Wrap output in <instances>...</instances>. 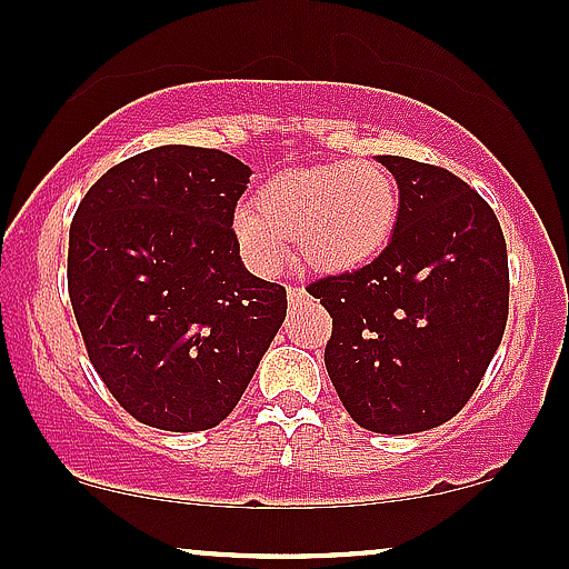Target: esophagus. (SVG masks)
<instances>
[{"label": "esophagus", "instance_id": "1", "mask_svg": "<svg viewBox=\"0 0 569 569\" xmlns=\"http://www.w3.org/2000/svg\"><path fill=\"white\" fill-rule=\"evenodd\" d=\"M303 296H307V290H303V287L287 284V298H290V301H301Z\"/></svg>", "mask_w": 569, "mask_h": 569}]
</instances>
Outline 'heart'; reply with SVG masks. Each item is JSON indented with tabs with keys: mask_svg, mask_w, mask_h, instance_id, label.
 Here are the masks:
<instances>
[{
	"mask_svg": "<svg viewBox=\"0 0 569 569\" xmlns=\"http://www.w3.org/2000/svg\"><path fill=\"white\" fill-rule=\"evenodd\" d=\"M399 222V187L377 160H339L284 170L254 189L252 206L233 217L243 262L271 277L290 258L311 271L352 273L388 249Z\"/></svg>",
	"mask_w": 569,
	"mask_h": 569,
	"instance_id": "obj_1",
	"label": "heart"
}]
</instances>
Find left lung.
Listing matches in <instances>:
<instances>
[{"label":"left lung","instance_id":"obj_1","mask_svg":"<svg viewBox=\"0 0 569 569\" xmlns=\"http://www.w3.org/2000/svg\"><path fill=\"white\" fill-rule=\"evenodd\" d=\"M399 184V222L371 266L309 284L333 317L326 369L350 418L418 433L475 393L507 322L497 213L445 168L377 157Z\"/></svg>","mask_w":569,"mask_h":569}]
</instances>
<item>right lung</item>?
<instances>
[{"label":"right lung","mask_w":569,"mask_h":569,"mask_svg":"<svg viewBox=\"0 0 569 569\" xmlns=\"http://www.w3.org/2000/svg\"><path fill=\"white\" fill-rule=\"evenodd\" d=\"M249 164L160 146L108 170L78 206L67 287L106 388L140 423H222L287 315L282 284L247 271L233 211Z\"/></svg>","instance_id":"obj_1"}]
</instances>
